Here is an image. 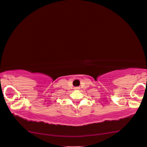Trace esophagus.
<instances>
[{
  "label": "esophagus",
  "mask_w": 147,
  "mask_h": 147,
  "mask_svg": "<svg viewBox=\"0 0 147 147\" xmlns=\"http://www.w3.org/2000/svg\"><path fill=\"white\" fill-rule=\"evenodd\" d=\"M74 89H75V90H78V89H80V88L79 87H75V88H74Z\"/></svg>",
  "instance_id": "obj_1"
}]
</instances>
